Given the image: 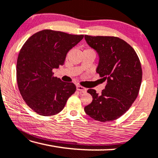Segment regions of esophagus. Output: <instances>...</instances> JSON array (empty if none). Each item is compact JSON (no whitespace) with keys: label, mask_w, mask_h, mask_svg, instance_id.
I'll list each match as a JSON object with an SVG mask.
<instances>
[{"label":"esophagus","mask_w":158,"mask_h":158,"mask_svg":"<svg viewBox=\"0 0 158 158\" xmlns=\"http://www.w3.org/2000/svg\"><path fill=\"white\" fill-rule=\"evenodd\" d=\"M76 88H77V90H78V91H81L82 93H85V92H86V90H86L85 88H84L81 85H77Z\"/></svg>","instance_id":"34e87169"}]
</instances>
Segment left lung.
Masks as SVG:
<instances>
[{
    "mask_svg": "<svg viewBox=\"0 0 158 158\" xmlns=\"http://www.w3.org/2000/svg\"><path fill=\"white\" fill-rule=\"evenodd\" d=\"M85 40L98 53L96 72L107 84L101 94L88 90L93 101L84 110L99 122L117 119L128 111L139 94L142 77L139 57L128 43L116 36L85 35Z\"/></svg>",
    "mask_w": 158,
    "mask_h": 158,
    "instance_id": "1",
    "label": "left lung"
}]
</instances>
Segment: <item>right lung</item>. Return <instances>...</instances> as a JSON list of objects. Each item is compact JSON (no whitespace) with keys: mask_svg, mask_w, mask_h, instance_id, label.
<instances>
[{"mask_svg":"<svg viewBox=\"0 0 158 158\" xmlns=\"http://www.w3.org/2000/svg\"><path fill=\"white\" fill-rule=\"evenodd\" d=\"M83 36L44 29L30 36L21 47L17 59V83L23 99L36 113L58 114L75 92L74 83L54 77L52 70L63 65L67 53Z\"/></svg>","mask_w":158,"mask_h":158,"instance_id":"add662e5","label":"right lung"}]
</instances>
